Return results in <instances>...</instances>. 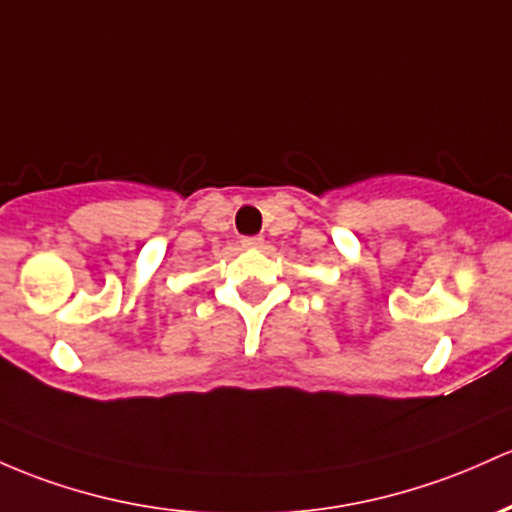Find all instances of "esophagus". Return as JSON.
Segmentation results:
<instances>
[{
  "label": "esophagus",
  "instance_id": "1",
  "mask_svg": "<svg viewBox=\"0 0 512 512\" xmlns=\"http://www.w3.org/2000/svg\"><path fill=\"white\" fill-rule=\"evenodd\" d=\"M262 243H265V240H262L260 235H250V238H243V245H245V247H252V250H257V247H262Z\"/></svg>",
  "mask_w": 512,
  "mask_h": 512
}]
</instances>
